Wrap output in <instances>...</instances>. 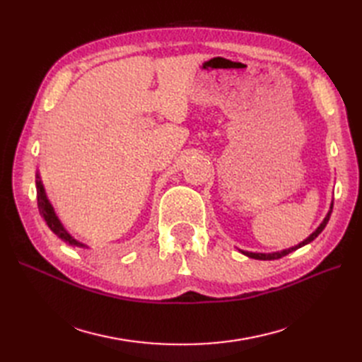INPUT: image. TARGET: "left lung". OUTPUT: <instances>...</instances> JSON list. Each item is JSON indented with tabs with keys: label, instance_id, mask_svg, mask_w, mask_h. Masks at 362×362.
<instances>
[{
	"label": "left lung",
	"instance_id": "obj_1",
	"mask_svg": "<svg viewBox=\"0 0 362 362\" xmlns=\"http://www.w3.org/2000/svg\"><path fill=\"white\" fill-rule=\"evenodd\" d=\"M332 206H334V204H331V210L327 211L326 217L323 218V222L319 225V228H317L315 231H314L308 238H305L303 242H302V243H299V245H296V246L288 247V249L279 250V252H272V254H257V252H247V250H240V252H242V254H245L246 257H249V258H254V259H279V258H282V257H286V255H288V254H290V252H293V250H296V249H299V247H302V246H305V245L311 243L313 240L323 231L325 226H326V223L329 222V217H331V213H332Z\"/></svg>",
	"mask_w": 362,
	"mask_h": 362
}]
</instances>
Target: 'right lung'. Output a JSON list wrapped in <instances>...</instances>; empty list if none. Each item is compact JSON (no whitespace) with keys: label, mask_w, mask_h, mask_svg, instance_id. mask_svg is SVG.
Segmentation results:
<instances>
[{"label":"right lung","mask_w":362,"mask_h":362,"mask_svg":"<svg viewBox=\"0 0 362 362\" xmlns=\"http://www.w3.org/2000/svg\"><path fill=\"white\" fill-rule=\"evenodd\" d=\"M36 187H37V206H39V211H40V216L45 218V222L48 225V228L51 229V231L56 234L60 240H63L64 243L69 245V246H74V247H87V245L78 242V240L74 238L66 229H64V226L62 225L60 218L57 217L56 211H54V206L51 205L48 196L45 193V189H43V184H42V180H40V175L39 172L36 173Z\"/></svg>","instance_id":"add662e5"}]
</instances>
